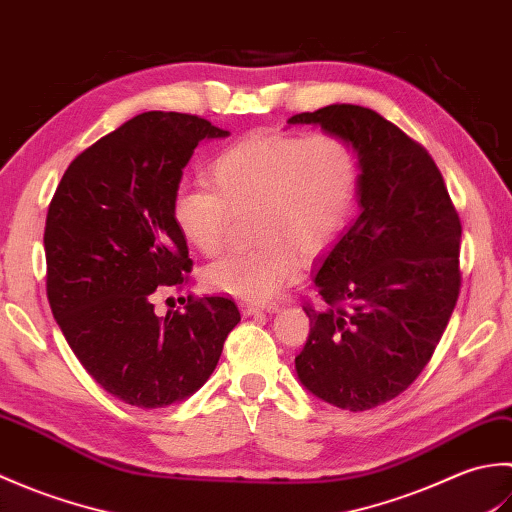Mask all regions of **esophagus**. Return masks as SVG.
Segmentation results:
<instances>
[{
  "instance_id": "34e87169",
  "label": "esophagus",
  "mask_w": 512,
  "mask_h": 512,
  "mask_svg": "<svg viewBox=\"0 0 512 512\" xmlns=\"http://www.w3.org/2000/svg\"><path fill=\"white\" fill-rule=\"evenodd\" d=\"M239 308H242L244 314H257V312H275L277 310V303H253V301H242L239 303Z\"/></svg>"
}]
</instances>
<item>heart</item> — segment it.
I'll list each match as a JSON object with an SVG mask.
<instances>
[{"instance_id": "1", "label": "heart", "mask_w": 512, "mask_h": 512, "mask_svg": "<svg viewBox=\"0 0 512 512\" xmlns=\"http://www.w3.org/2000/svg\"><path fill=\"white\" fill-rule=\"evenodd\" d=\"M209 182L180 187L173 222L191 246L217 255L235 213L253 209V246L231 250L204 270L209 290L268 301L299 275L301 253L317 257L354 213L361 167L354 147L330 132L253 134L213 160Z\"/></svg>"}]
</instances>
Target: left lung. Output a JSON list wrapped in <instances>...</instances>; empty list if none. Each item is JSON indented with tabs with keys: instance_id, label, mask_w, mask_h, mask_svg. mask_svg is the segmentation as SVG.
Instances as JSON below:
<instances>
[{
	"instance_id": "obj_1",
	"label": "left lung",
	"mask_w": 512,
	"mask_h": 512,
	"mask_svg": "<svg viewBox=\"0 0 512 512\" xmlns=\"http://www.w3.org/2000/svg\"><path fill=\"white\" fill-rule=\"evenodd\" d=\"M288 123L345 138L363 171L361 213L314 277L325 306H303L297 374L334 407L374 409L420 376L447 330L462 286L460 215L429 151L374 110L341 103Z\"/></svg>"
}]
</instances>
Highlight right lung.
Segmentation results:
<instances>
[{
  "label": "right lung",
  "instance_id": "1",
  "mask_svg": "<svg viewBox=\"0 0 512 512\" xmlns=\"http://www.w3.org/2000/svg\"><path fill=\"white\" fill-rule=\"evenodd\" d=\"M228 132L206 118L145 112L76 156L46 217V292L54 319L107 394L140 409L200 389L239 310L228 297H187L154 312V292L191 273L171 204L202 138Z\"/></svg>",
  "mask_w": 512,
  "mask_h": 512
}]
</instances>
